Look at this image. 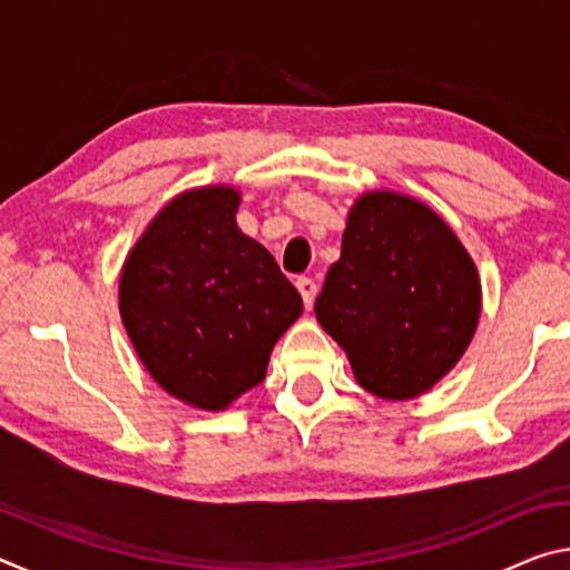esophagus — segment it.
<instances>
[{"instance_id":"34e87169","label":"esophagus","mask_w":570,"mask_h":570,"mask_svg":"<svg viewBox=\"0 0 570 570\" xmlns=\"http://www.w3.org/2000/svg\"><path fill=\"white\" fill-rule=\"evenodd\" d=\"M296 288H298V294H302V298H304V306L312 308L314 298H316V292H320V286H316L314 278H308V276L296 278Z\"/></svg>"}]
</instances>
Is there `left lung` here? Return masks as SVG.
Instances as JSON below:
<instances>
[{"instance_id": "8db88e82", "label": "left lung", "mask_w": 570, "mask_h": 570, "mask_svg": "<svg viewBox=\"0 0 570 570\" xmlns=\"http://www.w3.org/2000/svg\"><path fill=\"white\" fill-rule=\"evenodd\" d=\"M480 296L475 264L435 210L372 190L350 210L314 312L366 392L412 400L465 354Z\"/></svg>"}]
</instances>
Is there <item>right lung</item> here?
Instances as JSON below:
<instances>
[{
  "instance_id": "obj_1",
  "label": "right lung",
  "mask_w": 570,
  "mask_h": 570,
  "mask_svg": "<svg viewBox=\"0 0 570 570\" xmlns=\"http://www.w3.org/2000/svg\"><path fill=\"white\" fill-rule=\"evenodd\" d=\"M238 190L180 193L150 220L120 274V316L150 377L190 407L226 410L266 377L302 296L240 234Z\"/></svg>"
}]
</instances>
